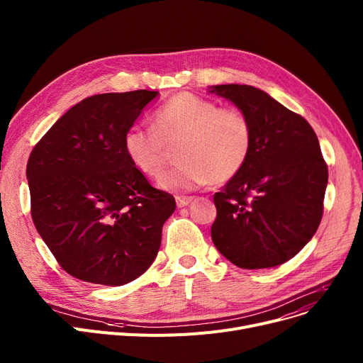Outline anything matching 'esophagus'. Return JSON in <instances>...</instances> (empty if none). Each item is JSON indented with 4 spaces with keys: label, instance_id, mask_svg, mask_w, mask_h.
<instances>
[{
    "label": "esophagus",
    "instance_id": "1",
    "mask_svg": "<svg viewBox=\"0 0 363 363\" xmlns=\"http://www.w3.org/2000/svg\"><path fill=\"white\" fill-rule=\"evenodd\" d=\"M193 200H194V197L178 196V197H177V206H178V207H185V206H188L189 203H191Z\"/></svg>",
    "mask_w": 363,
    "mask_h": 363
}]
</instances>
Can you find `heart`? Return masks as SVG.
Segmentation results:
<instances>
[{
	"label": "heart",
	"instance_id": "obj_1",
	"mask_svg": "<svg viewBox=\"0 0 363 363\" xmlns=\"http://www.w3.org/2000/svg\"><path fill=\"white\" fill-rule=\"evenodd\" d=\"M152 128L130 126L123 150L130 164L147 178H157L177 148L175 169L166 172L159 186L166 191H188L234 179L249 162L253 129L249 118L231 107L191 92H178L156 110Z\"/></svg>",
	"mask_w": 363,
	"mask_h": 363
}]
</instances>
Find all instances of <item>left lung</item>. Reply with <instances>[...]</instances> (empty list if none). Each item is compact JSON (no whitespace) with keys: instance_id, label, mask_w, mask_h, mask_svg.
<instances>
[{"instance_id":"1","label":"left lung","mask_w":363,"mask_h":363,"mask_svg":"<svg viewBox=\"0 0 363 363\" xmlns=\"http://www.w3.org/2000/svg\"><path fill=\"white\" fill-rule=\"evenodd\" d=\"M253 129L249 162L213 200L212 240L242 269L274 268L315 235L323 213L328 167L315 130L300 114L250 85H215Z\"/></svg>"}]
</instances>
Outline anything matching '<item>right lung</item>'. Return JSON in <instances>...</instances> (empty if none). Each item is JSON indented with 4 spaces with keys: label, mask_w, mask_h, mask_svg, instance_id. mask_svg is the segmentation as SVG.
<instances>
[{
    "label": "right lung",
    "mask_w": 363,
    "mask_h": 363,
    "mask_svg": "<svg viewBox=\"0 0 363 363\" xmlns=\"http://www.w3.org/2000/svg\"><path fill=\"white\" fill-rule=\"evenodd\" d=\"M157 91L92 95L74 104L28 160L30 215L38 234L72 277L128 284L155 262L174 196L130 164L125 132Z\"/></svg>",
    "instance_id": "add662e5"
}]
</instances>
